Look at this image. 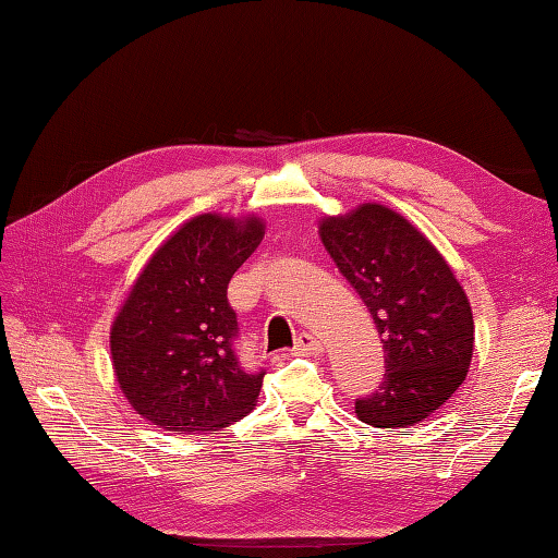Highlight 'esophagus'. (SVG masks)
I'll use <instances>...</instances> for the list:
<instances>
[{
    "instance_id": "esophagus-1",
    "label": "esophagus",
    "mask_w": 558,
    "mask_h": 558,
    "mask_svg": "<svg viewBox=\"0 0 558 558\" xmlns=\"http://www.w3.org/2000/svg\"><path fill=\"white\" fill-rule=\"evenodd\" d=\"M322 340L310 336V333H302L294 342V354H314V352H322Z\"/></svg>"
}]
</instances>
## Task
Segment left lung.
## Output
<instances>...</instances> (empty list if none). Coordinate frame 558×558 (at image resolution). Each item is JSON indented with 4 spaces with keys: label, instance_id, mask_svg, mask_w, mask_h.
<instances>
[{
    "label": "left lung",
    "instance_id": "left-lung-1",
    "mask_svg": "<svg viewBox=\"0 0 558 558\" xmlns=\"http://www.w3.org/2000/svg\"><path fill=\"white\" fill-rule=\"evenodd\" d=\"M338 270L374 316L386 374L354 412L378 429L429 417L465 381L475 322L465 290L438 248L381 204H362L318 222Z\"/></svg>",
    "mask_w": 558,
    "mask_h": 558
}]
</instances>
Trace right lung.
Segmentation results:
<instances>
[{
  "instance_id": "right-lung-1",
  "label": "right lung",
  "mask_w": 558,
  "mask_h": 558,
  "mask_svg": "<svg viewBox=\"0 0 558 558\" xmlns=\"http://www.w3.org/2000/svg\"><path fill=\"white\" fill-rule=\"evenodd\" d=\"M260 240L256 216L192 218L150 256L114 316L117 384L160 429L218 432L254 410L266 372H246L236 357L228 286Z\"/></svg>"
}]
</instances>
